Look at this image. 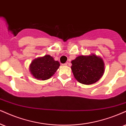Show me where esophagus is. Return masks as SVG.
<instances>
[{"label": "esophagus", "instance_id": "obj_1", "mask_svg": "<svg viewBox=\"0 0 126 126\" xmlns=\"http://www.w3.org/2000/svg\"><path fill=\"white\" fill-rule=\"evenodd\" d=\"M63 65V66H66V65H67V63H65Z\"/></svg>", "mask_w": 126, "mask_h": 126}]
</instances>
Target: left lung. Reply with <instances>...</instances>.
I'll return each mask as SVG.
<instances>
[{
  "label": "left lung",
  "instance_id": "obj_1",
  "mask_svg": "<svg viewBox=\"0 0 126 126\" xmlns=\"http://www.w3.org/2000/svg\"><path fill=\"white\" fill-rule=\"evenodd\" d=\"M74 77L79 83L91 85L100 79L104 72L103 60L96 55L79 56L72 61Z\"/></svg>",
  "mask_w": 126,
  "mask_h": 126
}]
</instances>
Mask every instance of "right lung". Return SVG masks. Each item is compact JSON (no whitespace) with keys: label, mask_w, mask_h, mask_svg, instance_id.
<instances>
[{"label":"right lung","mask_w":126,"mask_h":126,"mask_svg":"<svg viewBox=\"0 0 126 126\" xmlns=\"http://www.w3.org/2000/svg\"><path fill=\"white\" fill-rule=\"evenodd\" d=\"M60 64L49 55L32 61L30 66V71L32 76L43 80L48 79L55 74Z\"/></svg>","instance_id":"1"}]
</instances>
